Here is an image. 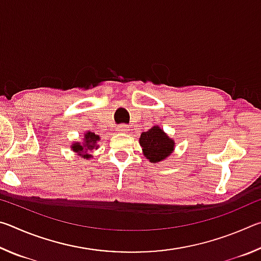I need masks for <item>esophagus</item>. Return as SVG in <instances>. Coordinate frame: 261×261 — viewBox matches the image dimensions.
<instances>
[{
	"mask_svg": "<svg viewBox=\"0 0 261 261\" xmlns=\"http://www.w3.org/2000/svg\"><path fill=\"white\" fill-rule=\"evenodd\" d=\"M127 130H129V127H127V125H124V124H121V125H118L116 127V131L120 132V134H123V132H126Z\"/></svg>",
	"mask_w": 261,
	"mask_h": 261,
	"instance_id": "34e87169",
	"label": "esophagus"
}]
</instances>
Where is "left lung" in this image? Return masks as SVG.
<instances>
[{"label": "left lung", "mask_w": 261, "mask_h": 261, "mask_svg": "<svg viewBox=\"0 0 261 261\" xmlns=\"http://www.w3.org/2000/svg\"><path fill=\"white\" fill-rule=\"evenodd\" d=\"M139 145L144 156L151 163L162 162L175 151V140L159 125L143 132L139 138Z\"/></svg>", "instance_id": "obj_1"}]
</instances>
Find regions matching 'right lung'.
Wrapping results in <instances>:
<instances>
[{"instance_id": "right-lung-1", "label": "right lung", "mask_w": 261, "mask_h": 261, "mask_svg": "<svg viewBox=\"0 0 261 261\" xmlns=\"http://www.w3.org/2000/svg\"><path fill=\"white\" fill-rule=\"evenodd\" d=\"M99 140L100 137L98 135H95L94 132L86 131L85 134H84L83 141H74L71 145V149L78 156L88 160V159L93 156L91 154L92 151L99 148Z\"/></svg>"}]
</instances>
